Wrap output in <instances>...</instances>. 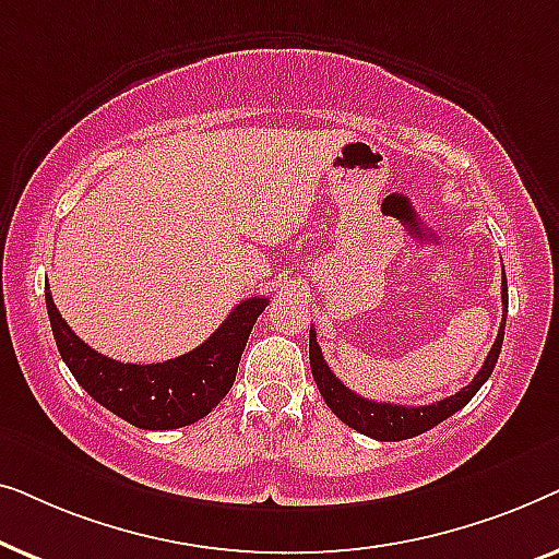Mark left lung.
Instances as JSON below:
<instances>
[{"label":"left lung","mask_w":559,"mask_h":559,"mask_svg":"<svg viewBox=\"0 0 559 559\" xmlns=\"http://www.w3.org/2000/svg\"><path fill=\"white\" fill-rule=\"evenodd\" d=\"M501 302H503V318L499 335H496L491 350H488L484 366L473 377L468 386H463L461 392L453 396H445V400L435 404H423V407H404V404H389V402H371L350 392L346 384H341V379H335V373L328 369L323 350L318 346L316 328H310V369L312 379L323 394V400L335 417L348 427H354L356 432L369 435L373 440L381 442H396L415 438V435H423L432 430L435 425H440L442 419L455 415L457 409L465 407L480 386L486 384V379L491 377L496 361H499L501 343H503V328H507V310H509V289H507V274H503L501 282Z\"/></svg>","instance_id":"left-lung-1"}]
</instances>
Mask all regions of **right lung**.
I'll list each match as a JSON object with an SVG mask.
<instances>
[{
  "label": "right lung",
  "instance_id": "right-lung-1",
  "mask_svg": "<svg viewBox=\"0 0 559 559\" xmlns=\"http://www.w3.org/2000/svg\"><path fill=\"white\" fill-rule=\"evenodd\" d=\"M266 297H247L201 346L163 364H121L83 343L45 293L52 335L75 381L114 415L140 430H175L209 415L234 386L249 333Z\"/></svg>",
  "mask_w": 559,
  "mask_h": 559
}]
</instances>
